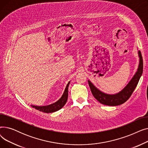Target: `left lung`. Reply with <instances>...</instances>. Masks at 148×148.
Returning a JSON list of instances; mask_svg holds the SVG:
<instances>
[{
  "label": "left lung",
  "instance_id": "left-lung-1",
  "mask_svg": "<svg viewBox=\"0 0 148 148\" xmlns=\"http://www.w3.org/2000/svg\"><path fill=\"white\" fill-rule=\"evenodd\" d=\"M138 56L140 58L139 65L137 69V71L129 83L127 85L126 87L122 90H121L118 94L114 95L106 94L98 90L97 88L94 86L89 80H88V83L91 90L92 94L97 99L98 101L103 104L110 106H116L122 104L130 98L131 96L134 89H136L137 85L138 83L140 78L143 73V58L140 51H138Z\"/></svg>",
  "mask_w": 148,
  "mask_h": 148
}]
</instances>
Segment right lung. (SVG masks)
Instances as JSON below:
<instances>
[{
    "instance_id": "right-lung-1",
    "label": "right lung",
    "mask_w": 148,
    "mask_h": 148,
    "mask_svg": "<svg viewBox=\"0 0 148 148\" xmlns=\"http://www.w3.org/2000/svg\"><path fill=\"white\" fill-rule=\"evenodd\" d=\"M69 83H70V82L67 84L66 87L65 89V91L64 92L63 95H62V97L55 103L52 104L49 106H32V107L35 108V109L38 110H40L41 112L47 113H53V112H56V111L60 110V108H62L64 106V105L66 104V103L67 101L68 97V86H69Z\"/></svg>"
}]
</instances>
